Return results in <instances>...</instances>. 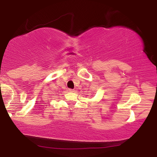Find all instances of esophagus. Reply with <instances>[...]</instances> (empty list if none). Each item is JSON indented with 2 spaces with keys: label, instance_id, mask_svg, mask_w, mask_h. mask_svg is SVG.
<instances>
[{
  "label": "esophagus",
  "instance_id": "34e87169",
  "mask_svg": "<svg viewBox=\"0 0 157 157\" xmlns=\"http://www.w3.org/2000/svg\"><path fill=\"white\" fill-rule=\"evenodd\" d=\"M69 91L70 92H74V90H73V89H69Z\"/></svg>",
  "mask_w": 157,
  "mask_h": 157
}]
</instances>
